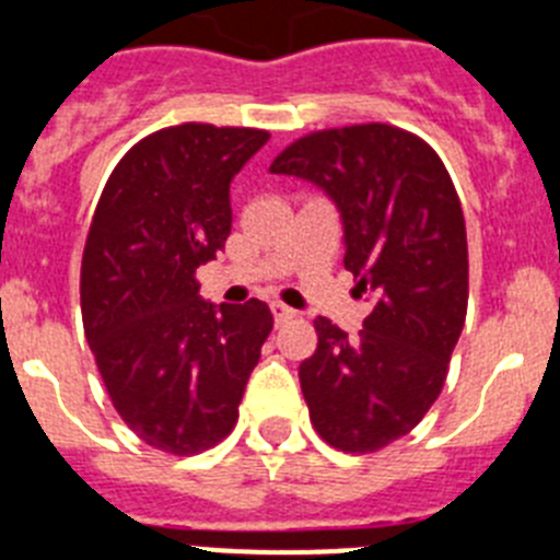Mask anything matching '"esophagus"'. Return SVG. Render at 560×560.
<instances>
[{
    "label": "esophagus",
    "instance_id": "34e87169",
    "mask_svg": "<svg viewBox=\"0 0 560 560\" xmlns=\"http://www.w3.org/2000/svg\"><path fill=\"white\" fill-rule=\"evenodd\" d=\"M271 314H275L277 325H283V323H289V319H294L296 311L289 308L285 303H271Z\"/></svg>",
    "mask_w": 560,
    "mask_h": 560
}]
</instances>
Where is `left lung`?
I'll return each instance as SVG.
<instances>
[{"label": "left lung", "instance_id": "left-lung-1", "mask_svg": "<svg viewBox=\"0 0 560 560\" xmlns=\"http://www.w3.org/2000/svg\"><path fill=\"white\" fill-rule=\"evenodd\" d=\"M271 173L323 187L345 224V269L375 308L359 336L316 316L300 364L316 434L370 454L418 427L446 384L468 308V241L454 182L434 148L389 122L311 131Z\"/></svg>", "mask_w": 560, "mask_h": 560}]
</instances>
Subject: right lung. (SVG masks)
<instances>
[{"label": "right lung", "instance_id": "obj_1", "mask_svg": "<svg viewBox=\"0 0 560 560\" xmlns=\"http://www.w3.org/2000/svg\"><path fill=\"white\" fill-rule=\"evenodd\" d=\"M266 140L264 128H160L114 165L92 215L83 330L122 423L160 452L201 454L235 429L275 325L260 300L212 305L196 280L230 235L232 176Z\"/></svg>", "mask_w": 560, "mask_h": 560}]
</instances>
